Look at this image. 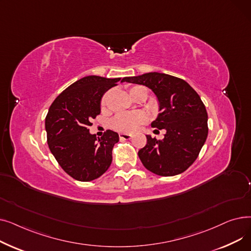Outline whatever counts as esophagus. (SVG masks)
I'll list each match as a JSON object with an SVG mask.
<instances>
[{
  "instance_id": "esophagus-1",
  "label": "esophagus",
  "mask_w": 251,
  "mask_h": 251,
  "mask_svg": "<svg viewBox=\"0 0 251 251\" xmlns=\"http://www.w3.org/2000/svg\"><path fill=\"white\" fill-rule=\"evenodd\" d=\"M119 137H120V139H125V140H127V139H130L131 137H132V135L125 134V133H120V134H119Z\"/></svg>"
}]
</instances>
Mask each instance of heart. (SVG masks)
Segmentation results:
<instances>
[{
    "mask_svg": "<svg viewBox=\"0 0 251 251\" xmlns=\"http://www.w3.org/2000/svg\"><path fill=\"white\" fill-rule=\"evenodd\" d=\"M129 94L134 100H138L140 97H144L147 100L149 96V90L142 85H134L129 88ZM108 97L109 94H105L100 100L101 110H107L108 107ZM148 121V116L143 112L135 113H122L118 114L111 121L113 129L123 133H132L142 124Z\"/></svg>",
    "mask_w": 251,
    "mask_h": 251,
    "instance_id": "obj_1",
    "label": "heart"
}]
</instances>
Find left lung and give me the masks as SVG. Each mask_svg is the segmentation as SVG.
<instances>
[{
    "instance_id": "obj_1",
    "label": "left lung",
    "mask_w": 251,
    "mask_h": 251,
    "mask_svg": "<svg viewBox=\"0 0 251 251\" xmlns=\"http://www.w3.org/2000/svg\"><path fill=\"white\" fill-rule=\"evenodd\" d=\"M150 87L160 101L161 113L151 127L166 130L164 139L147 136L138 156L149 171L160 176H175L186 171L197 159L206 140L207 113L199 94L181 78L151 72L125 77L122 82Z\"/></svg>"
}]
</instances>
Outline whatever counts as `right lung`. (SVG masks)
<instances>
[{
	"label": "right lung",
	"mask_w": 251,
	"mask_h": 251,
	"mask_svg": "<svg viewBox=\"0 0 251 251\" xmlns=\"http://www.w3.org/2000/svg\"><path fill=\"white\" fill-rule=\"evenodd\" d=\"M121 78L86 76L66 88L52 101L46 117L48 146L61 168L75 180L89 182L100 177L112 163L118 133H89L91 121L100 114V100Z\"/></svg>",
	"instance_id": "add662e5"
}]
</instances>
